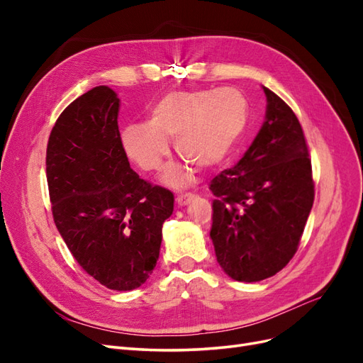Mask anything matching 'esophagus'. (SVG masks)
Instances as JSON below:
<instances>
[{"instance_id":"obj_1","label":"esophagus","mask_w":363,"mask_h":363,"mask_svg":"<svg viewBox=\"0 0 363 363\" xmlns=\"http://www.w3.org/2000/svg\"><path fill=\"white\" fill-rule=\"evenodd\" d=\"M192 199H194L192 194H182V195L177 196V200H175V201H177V204H179L180 207H183V206H186V204H189Z\"/></svg>"}]
</instances>
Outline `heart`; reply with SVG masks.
Wrapping results in <instances>:
<instances>
[{"instance_id":"heart-1","label":"heart","mask_w":363,"mask_h":363,"mask_svg":"<svg viewBox=\"0 0 363 363\" xmlns=\"http://www.w3.org/2000/svg\"><path fill=\"white\" fill-rule=\"evenodd\" d=\"M248 103L235 87L175 91L163 95L150 108L148 123L131 124L121 133L127 156L144 171H156L169 155L174 139L177 155L201 169L224 162L242 136ZM194 171L172 164L163 174L164 184L175 189L189 186Z\"/></svg>"}]
</instances>
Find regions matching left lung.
<instances>
[{
    "label": "left lung",
    "mask_w": 363,
    "mask_h": 363,
    "mask_svg": "<svg viewBox=\"0 0 363 363\" xmlns=\"http://www.w3.org/2000/svg\"><path fill=\"white\" fill-rule=\"evenodd\" d=\"M265 121L235 167L211 182V239L236 281H260L288 265L313 204L312 164L292 108L268 87Z\"/></svg>",
    "instance_id": "1"
}]
</instances>
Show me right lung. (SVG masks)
Masks as SVG:
<instances>
[{"instance_id":"add662e5","label":"right lung","mask_w":363,"mask_h":363,"mask_svg":"<svg viewBox=\"0 0 363 363\" xmlns=\"http://www.w3.org/2000/svg\"><path fill=\"white\" fill-rule=\"evenodd\" d=\"M118 112L108 86L65 108L48 139L47 180L54 223L77 263L103 286L131 291L156 268L174 195L130 168Z\"/></svg>"}]
</instances>
